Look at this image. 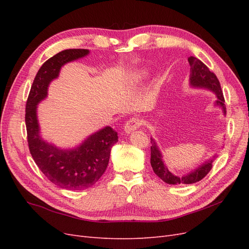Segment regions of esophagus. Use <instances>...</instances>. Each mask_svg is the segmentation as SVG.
<instances>
[{"mask_svg": "<svg viewBox=\"0 0 249 249\" xmlns=\"http://www.w3.org/2000/svg\"><path fill=\"white\" fill-rule=\"evenodd\" d=\"M140 125H141L140 119L136 118V117H133L130 120H127V122L125 123L124 131L125 134H131L135 130H137Z\"/></svg>", "mask_w": 249, "mask_h": 249, "instance_id": "34e87169", "label": "esophagus"}]
</instances>
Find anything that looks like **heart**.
Returning a JSON list of instances; mask_svg holds the SVG:
<instances>
[{
  "label": "heart",
  "mask_w": 249,
  "mask_h": 249,
  "mask_svg": "<svg viewBox=\"0 0 249 249\" xmlns=\"http://www.w3.org/2000/svg\"><path fill=\"white\" fill-rule=\"evenodd\" d=\"M146 74V72H145V71H137L136 73L134 74V77H133V79H136V80H138V79H141V78H143Z\"/></svg>",
  "instance_id": "obj_1"
}]
</instances>
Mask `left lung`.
<instances>
[{"instance_id":"1","label":"left lung","mask_w":249,"mask_h":249,"mask_svg":"<svg viewBox=\"0 0 249 249\" xmlns=\"http://www.w3.org/2000/svg\"><path fill=\"white\" fill-rule=\"evenodd\" d=\"M188 61L190 64V76H189V84L192 88H199V89H207L209 91L215 93L217 100L215 101L214 106L219 107L222 109L223 114H227L224 105V97L221 90L220 83L218 81L215 73L210 71L208 67L203 64L199 59L195 57H189ZM150 165H152L153 170L156 175L159 177L162 180L169 185H188L194 184L199 182L200 179L205 178L210 170L213 167V161L216 155L211 157V159L207 160L200 164L195 169L187 172L186 175L178 177L169 170L166 166L161 150L158 146L156 140L150 137Z\"/></svg>"}]
</instances>
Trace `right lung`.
Listing matches in <instances>:
<instances>
[{"instance_id": "right-lung-1", "label": "right lung", "mask_w": 249, "mask_h": 249, "mask_svg": "<svg viewBox=\"0 0 249 249\" xmlns=\"http://www.w3.org/2000/svg\"><path fill=\"white\" fill-rule=\"evenodd\" d=\"M88 54L89 50L71 49L47 60L36 74L26 105L28 144L32 158L53 184L71 191L87 189L104 175L111 148L118 141L117 132L107 125L89 135L76 147H58L41 137L37 106L47 99L51 82L59 77L61 67Z\"/></svg>"}]
</instances>
